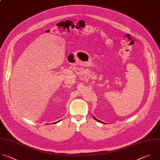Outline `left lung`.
Here are the masks:
<instances>
[{
	"mask_svg": "<svg viewBox=\"0 0 160 160\" xmlns=\"http://www.w3.org/2000/svg\"><path fill=\"white\" fill-rule=\"evenodd\" d=\"M93 116V119H95V120H96V121H98V122H101V123H103V124H105V122H102V121H99V120H98V119H97V118H95V117H94V116Z\"/></svg>",
	"mask_w": 160,
	"mask_h": 160,
	"instance_id": "obj_1",
	"label": "left lung"
}]
</instances>
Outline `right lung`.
Returning <instances> with one entry per match:
<instances>
[{"label": "right lung", "instance_id": "add662e5", "mask_svg": "<svg viewBox=\"0 0 160 160\" xmlns=\"http://www.w3.org/2000/svg\"><path fill=\"white\" fill-rule=\"evenodd\" d=\"M59 121H58V122H55V123H52V124H55V123H58Z\"/></svg>", "mask_w": 160, "mask_h": 160}]
</instances>
